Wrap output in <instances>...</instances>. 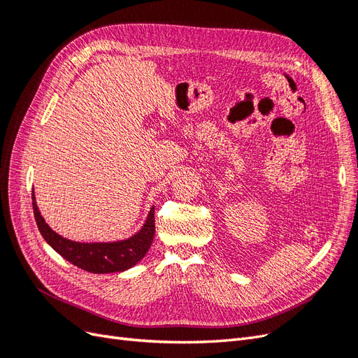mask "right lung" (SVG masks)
Masks as SVG:
<instances>
[{"label":"right lung","mask_w":358,"mask_h":358,"mask_svg":"<svg viewBox=\"0 0 358 358\" xmlns=\"http://www.w3.org/2000/svg\"><path fill=\"white\" fill-rule=\"evenodd\" d=\"M32 209L38 230L55 251L71 264L90 273H119L136 266L148 254L155 234V208H150L146 221L136 234L116 242H74L53 231L43 218L32 191Z\"/></svg>","instance_id":"add662e5"}]
</instances>
